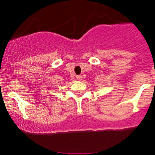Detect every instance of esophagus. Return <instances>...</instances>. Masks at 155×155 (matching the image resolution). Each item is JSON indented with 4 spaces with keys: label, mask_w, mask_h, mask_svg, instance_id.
<instances>
[{
    "label": "esophagus",
    "mask_w": 155,
    "mask_h": 155,
    "mask_svg": "<svg viewBox=\"0 0 155 155\" xmlns=\"http://www.w3.org/2000/svg\"><path fill=\"white\" fill-rule=\"evenodd\" d=\"M81 75H78L77 76H76V79H77L78 80H81Z\"/></svg>",
    "instance_id": "obj_1"
}]
</instances>
